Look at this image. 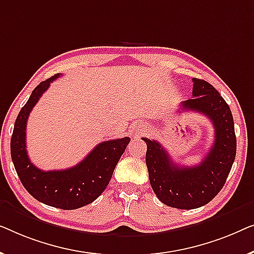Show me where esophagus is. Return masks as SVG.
<instances>
[{"instance_id":"obj_1","label":"esophagus","mask_w":254,"mask_h":254,"mask_svg":"<svg viewBox=\"0 0 254 254\" xmlns=\"http://www.w3.org/2000/svg\"><path fill=\"white\" fill-rule=\"evenodd\" d=\"M145 127L142 126V124H134L133 127H132V130H131V132L132 133H133V135L134 137H138V135H140L142 132L145 131Z\"/></svg>"}]
</instances>
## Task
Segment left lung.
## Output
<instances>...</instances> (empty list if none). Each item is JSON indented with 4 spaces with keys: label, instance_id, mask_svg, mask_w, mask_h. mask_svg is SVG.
<instances>
[{
    "label": "left lung",
    "instance_id": "obj_1",
    "mask_svg": "<svg viewBox=\"0 0 254 254\" xmlns=\"http://www.w3.org/2000/svg\"><path fill=\"white\" fill-rule=\"evenodd\" d=\"M193 98L181 103L185 110L208 117L215 130L213 146L197 166L183 167L156 140L142 138L147 145L146 166L151 187L164 205L193 209L208 203L221 191L235 161L234 119L228 103L209 83L193 78Z\"/></svg>",
    "mask_w": 254,
    "mask_h": 254
}]
</instances>
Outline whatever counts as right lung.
Returning a JSON list of instances; mask_svg holds the SVG:
<instances>
[{
    "label": "right lung",
    "mask_w": 254,
    "mask_h": 254,
    "mask_svg": "<svg viewBox=\"0 0 254 254\" xmlns=\"http://www.w3.org/2000/svg\"><path fill=\"white\" fill-rule=\"evenodd\" d=\"M59 77L60 74H55L41 81L32 92L16 119L10 149L17 175L32 197L56 208L77 209L94 201L105 191L130 138L100 142L83 161L72 168L44 171L35 167L26 151L27 119L41 95Z\"/></svg>",
    "instance_id": "obj_1"
}]
</instances>
